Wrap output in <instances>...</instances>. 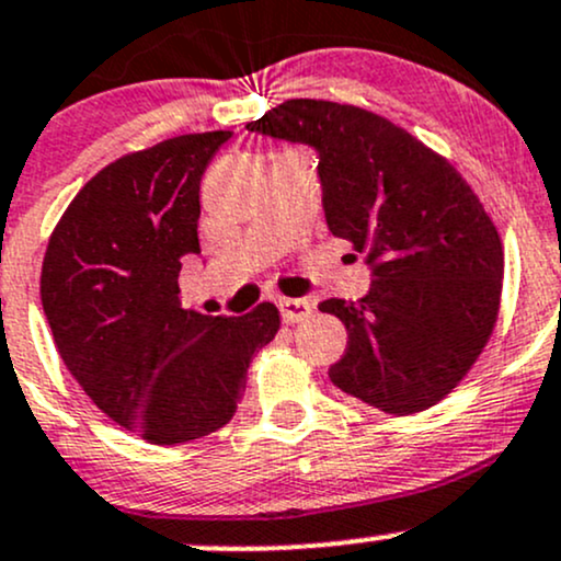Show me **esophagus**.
Here are the masks:
<instances>
[{"mask_svg":"<svg viewBox=\"0 0 561 561\" xmlns=\"http://www.w3.org/2000/svg\"><path fill=\"white\" fill-rule=\"evenodd\" d=\"M313 306L309 300H295V298H282L279 300V311H282V319H285L287 324H295V322H304L306 317H309Z\"/></svg>","mask_w":561,"mask_h":561,"instance_id":"1","label":"esophagus"}]
</instances>
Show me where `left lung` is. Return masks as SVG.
Here are the masks:
<instances>
[{
    "mask_svg": "<svg viewBox=\"0 0 561 561\" xmlns=\"http://www.w3.org/2000/svg\"><path fill=\"white\" fill-rule=\"evenodd\" d=\"M248 130L319 151L328 229L373 266L365 298L319 304L348 330L332 383L389 415L434 408L501 311L503 244L477 191L404 127L348 103L295 98Z\"/></svg>",
    "mask_w": 561,
    "mask_h": 561,
    "instance_id": "left-lung-1",
    "label": "left lung"
}]
</instances>
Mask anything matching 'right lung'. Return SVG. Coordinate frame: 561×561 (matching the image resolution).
<instances>
[{
  "instance_id": "add662e5",
  "label": "right lung",
  "mask_w": 561,
  "mask_h": 561,
  "mask_svg": "<svg viewBox=\"0 0 561 561\" xmlns=\"http://www.w3.org/2000/svg\"><path fill=\"white\" fill-rule=\"evenodd\" d=\"M229 130L130 151L88 181L60 215L39 295L55 346L95 408L138 439L188 445L224 428L252 354L279 309L244 317L181 309V261L199 252V181Z\"/></svg>"
}]
</instances>
